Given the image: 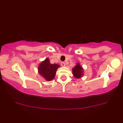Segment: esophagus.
Wrapping results in <instances>:
<instances>
[{"mask_svg":"<svg viewBox=\"0 0 123 123\" xmlns=\"http://www.w3.org/2000/svg\"><path fill=\"white\" fill-rule=\"evenodd\" d=\"M61 65L62 67H64L65 66V63L64 62H62L61 63Z\"/></svg>","mask_w":123,"mask_h":123,"instance_id":"esophagus-1","label":"esophagus"}]
</instances>
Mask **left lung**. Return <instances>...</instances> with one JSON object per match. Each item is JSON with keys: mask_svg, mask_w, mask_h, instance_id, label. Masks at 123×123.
<instances>
[{"mask_svg": "<svg viewBox=\"0 0 123 123\" xmlns=\"http://www.w3.org/2000/svg\"><path fill=\"white\" fill-rule=\"evenodd\" d=\"M82 71H83V69H82V67L80 66V64H77L76 66L74 68H73V74L75 78H80L81 77V76L83 75L82 74Z\"/></svg>", "mask_w": 123, "mask_h": 123, "instance_id": "1", "label": "left lung"}]
</instances>
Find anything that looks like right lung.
<instances>
[{"mask_svg": "<svg viewBox=\"0 0 123 123\" xmlns=\"http://www.w3.org/2000/svg\"><path fill=\"white\" fill-rule=\"evenodd\" d=\"M60 67L58 64H52L50 60L46 58L38 67V73L43 75L47 80H51L54 78L57 69Z\"/></svg>", "mask_w": 123, "mask_h": 123, "instance_id": "add662e5", "label": "right lung"}]
</instances>
